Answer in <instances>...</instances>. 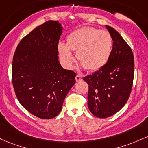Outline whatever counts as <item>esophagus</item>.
<instances>
[{
    "mask_svg": "<svg viewBox=\"0 0 148 148\" xmlns=\"http://www.w3.org/2000/svg\"><path fill=\"white\" fill-rule=\"evenodd\" d=\"M82 79V77H81L79 75H77L75 76V80L76 82H79V81H81Z\"/></svg>",
    "mask_w": 148,
    "mask_h": 148,
    "instance_id": "obj_1",
    "label": "esophagus"
}]
</instances>
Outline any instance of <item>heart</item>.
<instances>
[{"instance_id": "b5f03b06", "label": "heart", "mask_w": 148, "mask_h": 148, "mask_svg": "<svg viewBox=\"0 0 148 148\" xmlns=\"http://www.w3.org/2000/svg\"><path fill=\"white\" fill-rule=\"evenodd\" d=\"M113 40L107 31L85 26L75 30L66 37V45L59 42L58 52L63 64L71 67L76 53L77 61L88 71H98L106 65L112 52Z\"/></svg>"}]
</instances>
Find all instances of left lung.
Segmentation results:
<instances>
[{
	"label": "left lung",
	"instance_id": "left-lung-1",
	"mask_svg": "<svg viewBox=\"0 0 148 148\" xmlns=\"http://www.w3.org/2000/svg\"><path fill=\"white\" fill-rule=\"evenodd\" d=\"M106 27L113 40L110 58L103 67L83 78L89 86L88 108L99 118L110 117L123 108L131 94L134 75L132 49L116 30Z\"/></svg>",
	"mask_w": 148,
	"mask_h": 148
}]
</instances>
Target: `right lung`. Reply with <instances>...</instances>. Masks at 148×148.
Here are the masks:
<instances>
[{
	"label": "right lung",
	"instance_id": "right-lung-1",
	"mask_svg": "<svg viewBox=\"0 0 148 148\" xmlns=\"http://www.w3.org/2000/svg\"><path fill=\"white\" fill-rule=\"evenodd\" d=\"M62 26L49 20L21 40L13 56L12 79L21 105L41 119L55 117L75 83L76 73L61 67L58 45Z\"/></svg>",
	"mask_w": 148,
	"mask_h": 148
}]
</instances>
